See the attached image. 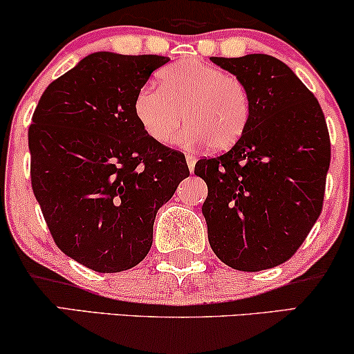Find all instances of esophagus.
Listing matches in <instances>:
<instances>
[{"label": "esophagus", "mask_w": 354, "mask_h": 354, "mask_svg": "<svg viewBox=\"0 0 354 354\" xmlns=\"http://www.w3.org/2000/svg\"><path fill=\"white\" fill-rule=\"evenodd\" d=\"M185 159H187V166H188V169H190V172H194L195 164H196V158L194 154H185Z\"/></svg>", "instance_id": "1"}]
</instances>
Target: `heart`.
<instances>
[{"instance_id":"b5f03b06","label":"heart","mask_w":354,"mask_h":354,"mask_svg":"<svg viewBox=\"0 0 354 354\" xmlns=\"http://www.w3.org/2000/svg\"><path fill=\"white\" fill-rule=\"evenodd\" d=\"M160 86H143L133 112L146 135L166 145L183 123V145L231 149L252 120V93L241 77L198 59H182L159 73Z\"/></svg>"}]
</instances>
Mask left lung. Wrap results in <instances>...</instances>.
<instances>
[{"label": "left lung", "instance_id": "1", "mask_svg": "<svg viewBox=\"0 0 354 354\" xmlns=\"http://www.w3.org/2000/svg\"><path fill=\"white\" fill-rule=\"evenodd\" d=\"M252 93V120L237 145L200 159L203 216L223 263L260 272L291 259L322 213L330 136L319 100L278 58L211 57Z\"/></svg>", "mask_w": 354, "mask_h": 354}]
</instances>
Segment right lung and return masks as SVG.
<instances>
[{
	"instance_id": "right-lung-1",
	"label": "right lung",
	"mask_w": 354,
	"mask_h": 354,
	"mask_svg": "<svg viewBox=\"0 0 354 354\" xmlns=\"http://www.w3.org/2000/svg\"><path fill=\"white\" fill-rule=\"evenodd\" d=\"M159 55L95 52L50 82L29 127L32 190L55 244L99 273L133 268L153 244L156 213L190 176L133 112L166 65Z\"/></svg>"
}]
</instances>
